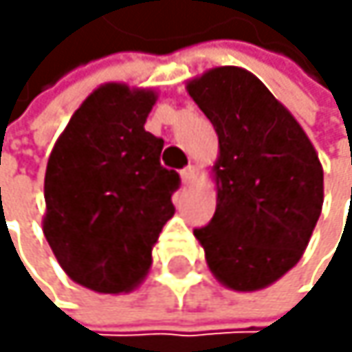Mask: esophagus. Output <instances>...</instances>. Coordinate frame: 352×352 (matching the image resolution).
Here are the masks:
<instances>
[{"mask_svg": "<svg viewBox=\"0 0 352 352\" xmlns=\"http://www.w3.org/2000/svg\"><path fill=\"white\" fill-rule=\"evenodd\" d=\"M196 166L194 164H190V166H186L184 170H182V179H184V184H192L194 179H196Z\"/></svg>", "mask_w": 352, "mask_h": 352, "instance_id": "34e87169", "label": "esophagus"}]
</instances>
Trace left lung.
<instances>
[{"instance_id": "left-lung-1", "label": "left lung", "mask_w": 352, "mask_h": 352, "mask_svg": "<svg viewBox=\"0 0 352 352\" xmlns=\"http://www.w3.org/2000/svg\"><path fill=\"white\" fill-rule=\"evenodd\" d=\"M188 94L217 133V207L194 230L213 276L260 292L304 255L323 209V166L292 111L243 67H213Z\"/></svg>"}]
</instances>
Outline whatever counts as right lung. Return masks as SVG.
<instances>
[{"mask_svg":"<svg viewBox=\"0 0 352 352\" xmlns=\"http://www.w3.org/2000/svg\"><path fill=\"white\" fill-rule=\"evenodd\" d=\"M154 88H94L58 135L46 166L42 219L56 262L97 294L133 292L173 217L179 175L160 164L164 141L145 131Z\"/></svg>","mask_w":352,"mask_h":352,"instance_id":"1","label":"right lung"}]
</instances>
